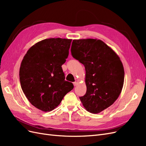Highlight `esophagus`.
<instances>
[{"instance_id": "1", "label": "esophagus", "mask_w": 146, "mask_h": 146, "mask_svg": "<svg viewBox=\"0 0 146 146\" xmlns=\"http://www.w3.org/2000/svg\"><path fill=\"white\" fill-rule=\"evenodd\" d=\"M73 84H74V86H77V85H78V80H76V82L73 83Z\"/></svg>"}]
</instances>
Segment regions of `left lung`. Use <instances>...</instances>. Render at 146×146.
I'll list each match as a JSON object with an SVG mask.
<instances>
[{
	"mask_svg": "<svg viewBox=\"0 0 146 146\" xmlns=\"http://www.w3.org/2000/svg\"><path fill=\"white\" fill-rule=\"evenodd\" d=\"M71 54L85 68L86 92L80 99L91 113L102 111L115 102L122 91L124 69L119 56L100 39H74Z\"/></svg>",
	"mask_w": 146,
	"mask_h": 146,
	"instance_id": "1",
	"label": "left lung"
}]
</instances>
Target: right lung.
Listing matches in <instances>:
<instances>
[{"label":"right lung","mask_w":146,"mask_h":146,"mask_svg":"<svg viewBox=\"0 0 146 146\" xmlns=\"http://www.w3.org/2000/svg\"><path fill=\"white\" fill-rule=\"evenodd\" d=\"M72 39L49 38L31 47L19 69L21 86L34 107L50 111L60 105L74 85L66 81L62 66L69 55Z\"/></svg>","instance_id":"1"}]
</instances>
